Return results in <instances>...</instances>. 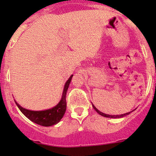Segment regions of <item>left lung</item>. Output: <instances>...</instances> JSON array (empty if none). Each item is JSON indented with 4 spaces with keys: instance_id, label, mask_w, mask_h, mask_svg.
I'll use <instances>...</instances> for the list:
<instances>
[{
    "instance_id": "obj_1",
    "label": "left lung",
    "mask_w": 156,
    "mask_h": 156,
    "mask_svg": "<svg viewBox=\"0 0 156 156\" xmlns=\"http://www.w3.org/2000/svg\"><path fill=\"white\" fill-rule=\"evenodd\" d=\"M93 106V108H94V109L97 111V112L98 113V114H100V115L103 116V117H106V118H112V119H121V118H123V117H125V116L127 115L130 114L131 112H127V113H125V114H122V115H108V114H105V113L102 112H100V110L97 109V108L94 106V104H92Z\"/></svg>"
}]
</instances>
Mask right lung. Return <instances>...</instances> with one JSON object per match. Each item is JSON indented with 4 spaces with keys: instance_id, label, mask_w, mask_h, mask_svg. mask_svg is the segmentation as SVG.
<instances>
[{
    "instance_id": "add662e5",
    "label": "right lung",
    "mask_w": 156,
    "mask_h": 156,
    "mask_svg": "<svg viewBox=\"0 0 156 156\" xmlns=\"http://www.w3.org/2000/svg\"><path fill=\"white\" fill-rule=\"evenodd\" d=\"M72 76H73V75H71L66 82L63 92H62V98H61L59 103L54 107L49 108V109L42 110V111H32V110L26 109V108L22 107L15 100L16 104L26 118H28L29 120L34 122L37 125L44 127H50L52 125H56L62 119L66 112V93L68 90L69 84L72 81Z\"/></svg>"
}]
</instances>
